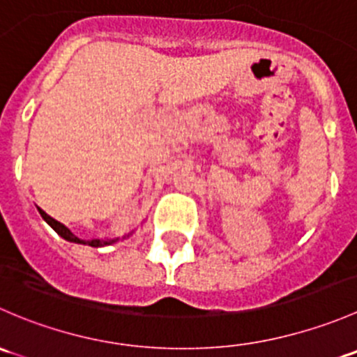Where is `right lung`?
Listing matches in <instances>:
<instances>
[{
  "label": "right lung",
  "mask_w": 357,
  "mask_h": 357,
  "mask_svg": "<svg viewBox=\"0 0 357 357\" xmlns=\"http://www.w3.org/2000/svg\"><path fill=\"white\" fill-rule=\"evenodd\" d=\"M38 211H39V214H41V218L45 219V221L48 222V225L52 226V228L55 229V231L59 233V235L62 236L63 240H67V242H72V243H84V245H91V247H105V245H112V243H117L119 240H121V238H112V240L107 238V240H91V242H84V240L77 238V236H75L74 233H72L70 229H68L66 225H62V222H59V221H56V219H53L52 215L46 214V212L43 211V208H38ZM132 233H135V231H131V233H128V235H126V236H122V240L129 238V236H131Z\"/></svg>",
  "instance_id": "right-lung-1"
}]
</instances>
